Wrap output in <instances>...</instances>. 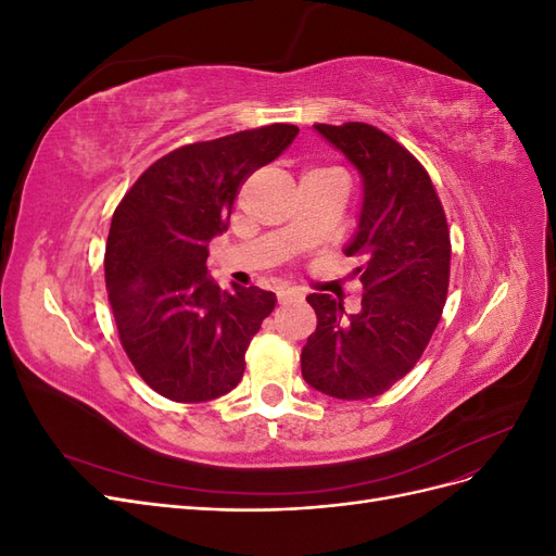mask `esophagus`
<instances>
[{"label":"esophagus","mask_w":556,"mask_h":556,"mask_svg":"<svg viewBox=\"0 0 556 556\" xmlns=\"http://www.w3.org/2000/svg\"><path fill=\"white\" fill-rule=\"evenodd\" d=\"M299 299H304V294H301V292L294 290V288L278 290V301H280V304H290V301H299Z\"/></svg>","instance_id":"esophagus-1"}]
</instances>
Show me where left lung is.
Returning <instances> with one entry per match:
<instances>
[{"label":"left lung","instance_id":"obj_1","mask_svg":"<svg viewBox=\"0 0 556 556\" xmlns=\"http://www.w3.org/2000/svg\"><path fill=\"white\" fill-rule=\"evenodd\" d=\"M364 180L359 231L362 308L308 294L317 327L301 350V376L317 392L362 401L410 374L441 323L450 285V229L431 176L390 134L366 123L315 125Z\"/></svg>","mask_w":556,"mask_h":556}]
</instances>
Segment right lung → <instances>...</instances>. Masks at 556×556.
<instances>
[{
  "label": "right lung",
  "instance_id": "add662e5",
  "mask_svg": "<svg viewBox=\"0 0 556 556\" xmlns=\"http://www.w3.org/2000/svg\"><path fill=\"white\" fill-rule=\"evenodd\" d=\"M296 134L276 123L180 146L117 204L104 252L109 301L129 362L157 394L199 403L241 382L245 350L276 294L217 288L206 276L208 241L227 229L245 178Z\"/></svg>",
  "mask_w": 556,
  "mask_h": 556
}]
</instances>
